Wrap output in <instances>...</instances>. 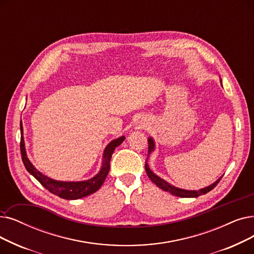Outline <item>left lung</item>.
Returning a JSON list of instances; mask_svg holds the SVG:
<instances>
[{
  "mask_svg": "<svg viewBox=\"0 0 254 254\" xmlns=\"http://www.w3.org/2000/svg\"><path fill=\"white\" fill-rule=\"evenodd\" d=\"M154 149V141L152 138H148V154L150 152H152ZM147 160H148V157L145 161V171L148 175V178L151 180L152 183H154L157 185V187H159V188H161L162 190L166 191V192H169L171 193L172 195H175V196H179V197H184V198H188V197H198L200 195H203V194H206L207 192H209L211 190H213L215 187L217 186V184L220 182V180L222 179V176L220 178L219 180H217L214 184H212L211 186L206 187V188H203V189H200L198 191H189V190H184V189H180V188H176V187L170 185L169 183H167L166 181H164L163 179H161L160 176H158L157 174H154L150 169H149V166L147 164Z\"/></svg>",
  "mask_w": 254,
  "mask_h": 254,
  "instance_id": "8db88e82",
  "label": "left lung"
}]
</instances>
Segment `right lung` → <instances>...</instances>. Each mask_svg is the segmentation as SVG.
Segmentation results:
<instances>
[{
	"instance_id": "1",
	"label": "right lung",
	"mask_w": 254,
	"mask_h": 254,
	"mask_svg": "<svg viewBox=\"0 0 254 254\" xmlns=\"http://www.w3.org/2000/svg\"><path fill=\"white\" fill-rule=\"evenodd\" d=\"M23 130H24L23 125H21V121H20V154H21V160H23V163L25 165L27 171L34 176V178L51 193L67 200L79 199V198L88 196L96 192L101 188L110 171V161H111L112 153L114 152L115 148L118 145H120L126 139L125 136H121L109 143L104 150L102 168L94 178L88 181H83V182H60V181L52 180L48 178V176L43 175L41 172H39L34 166H33L32 163L29 161L27 157Z\"/></svg>"
}]
</instances>
